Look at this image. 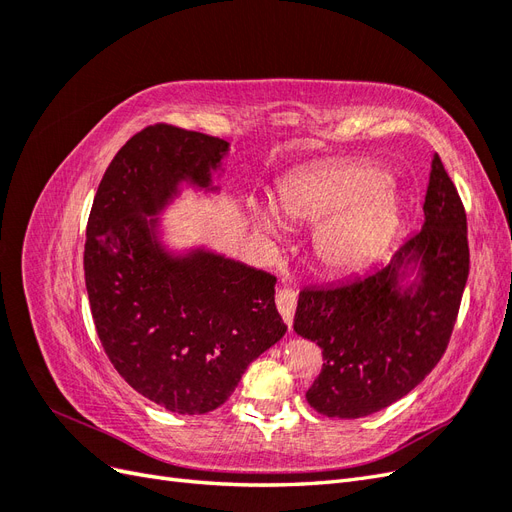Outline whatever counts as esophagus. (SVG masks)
I'll use <instances>...</instances> for the list:
<instances>
[{"mask_svg":"<svg viewBox=\"0 0 512 512\" xmlns=\"http://www.w3.org/2000/svg\"><path fill=\"white\" fill-rule=\"evenodd\" d=\"M275 305H277V309H280L284 322L288 324V327H292L294 309H297V290L290 288V286H284V288L277 290Z\"/></svg>","mask_w":512,"mask_h":512,"instance_id":"1","label":"esophagus"}]
</instances>
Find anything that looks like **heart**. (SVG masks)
<instances>
[{"instance_id":"heart-1","label":"heart","mask_w":512,"mask_h":512,"mask_svg":"<svg viewBox=\"0 0 512 512\" xmlns=\"http://www.w3.org/2000/svg\"><path fill=\"white\" fill-rule=\"evenodd\" d=\"M273 207L288 222H324L316 250L324 265L359 267L389 235L397 218V198L382 170L365 164L335 166L284 183ZM260 226L273 232L275 222L260 215Z\"/></svg>"}]
</instances>
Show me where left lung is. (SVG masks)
<instances>
[{"mask_svg": "<svg viewBox=\"0 0 512 512\" xmlns=\"http://www.w3.org/2000/svg\"><path fill=\"white\" fill-rule=\"evenodd\" d=\"M425 224L386 265L333 286L303 288L294 331L322 350V369L305 393L329 418L374 414L421 384L446 352L470 273L468 220L436 153ZM414 285L400 288L407 267Z\"/></svg>", "mask_w": 512, "mask_h": 512, "instance_id": "left-lung-1", "label": "left lung"}]
</instances>
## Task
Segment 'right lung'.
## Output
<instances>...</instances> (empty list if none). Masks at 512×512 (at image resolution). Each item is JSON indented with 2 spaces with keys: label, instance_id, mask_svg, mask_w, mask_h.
I'll list each match as a JSON object with an SVG mask.
<instances>
[{
  "label": "right lung",
  "instance_id": "1",
  "mask_svg": "<svg viewBox=\"0 0 512 512\" xmlns=\"http://www.w3.org/2000/svg\"><path fill=\"white\" fill-rule=\"evenodd\" d=\"M226 151L222 138L147 126L108 164L87 222L85 286L102 348L134 391L175 414L220 408L286 333L271 273L203 250L173 258L145 218L181 181L209 188Z\"/></svg>",
  "mask_w": 512,
  "mask_h": 512
}]
</instances>
